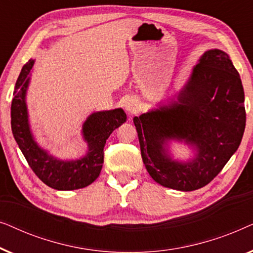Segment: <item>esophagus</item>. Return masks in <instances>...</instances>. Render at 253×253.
<instances>
[{"mask_svg": "<svg viewBox=\"0 0 253 253\" xmlns=\"http://www.w3.org/2000/svg\"><path fill=\"white\" fill-rule=\"evenodd\" d=\"M124 108H126V110L127 113L133 114V113H136V110L138 108V105H137V102L134 101V100L130 99V100H127V101L126 102V105H124Z\"/></svg>", "mask_w": 253, "mask_h": 253, "instance_id": "obj_1", "label": "esophagus"}]
</instances>
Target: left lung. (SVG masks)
<instances>
[{
    "label": "left lung",
    "instance_id": "1",
    "mask_svg": "<svg viewBox=\"0 0 253 253\" xmlns=\"http://www.w3.org/2000/svg\"><path fill=\"white\" fill-rule=\"evenodd\" d=\"M244 89L228 54L207 50L177 101L133 117L143 162L159 184L193 191L209 184L240 146L245 129ZM184 140L196 147L190 163L171 160L164 145Z\"/></svg>",
    "mask_w": 253,
    "mask_h": 253
}]
</instances>
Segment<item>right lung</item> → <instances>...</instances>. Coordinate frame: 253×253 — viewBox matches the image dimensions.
Wrapping results in <instances>:
<instances>
[{
  "label": "right lung",
  "instance_id": "add662e5",
  "mask_svg": "<svg viewBox=\"0 0 253 253\" xmlns=\"http://www.w3.org/2000/svg\"><path fill=\"white\" fill-rule=\"evenodd\" d=\"M34 64L30 60L20 71L11 102V130L27 164L44 184L56 190H77L95 181L103 164V147L110 133L126 121L123 109L92 114L83 126L88 152L76 161L57 160L41 150L34 141L27 121L25 94L30 72Z\"/></svg>",
  "mask_w": 253,
  "mask_h": 253
}]
</instances>
